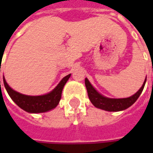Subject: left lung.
Masks as SVG:
<instances>
[{"instance_id": "8db88e82", "label": "left lung", "mask_w": 153, "mask_h": 153, "mask_svg": "<svg viewBox=\"0 0 153 153\" xmlns=\"http://www.w3.org/2000/svg\"><path fill=\"white\" fill-rule=\"evenodd\" d=\"M145 83H146V79H145L143 86L140 88V89L129 97H127V98H109V97H106L102 96V94H100L90 83L88 79L87 78L85 79V86H86L88 95L91 102L93 103V106H96L97 108L107 111H120L127 109L129 106H132L137 101L138 97L140 96L145 86Z\"/></svg>"}]
</instances>
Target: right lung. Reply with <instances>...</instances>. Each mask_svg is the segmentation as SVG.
<instances>
[{"label": "right lung", "instance_id": "add662e5", "mask_svg": "<svg viewBox=\"0 0 153 153\" xmlns=\"http://www.w3.org/2000/svg\"><path fill=\"white\" fill-rule=\"evenodd\" d=\"M70 75L71 74H70L64 77L59 84L51 93L42 96H28L16 92L9 86L4 77L3 82L5 89L11 99L21 109L29 113H42L51 111L56 107L61 97L64 86L70 79Z\"/></svg>", "mask_w": 153, "mask_h": 153}]
</instances>
